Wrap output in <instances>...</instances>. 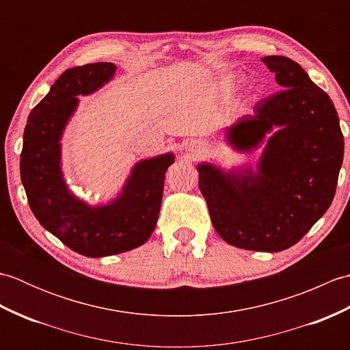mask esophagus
I'll return each instance as SVG.
<instances>
[{
    "label": "esophagus",
    "mask_w": 350,
    "mask_h": 350,
    "mask_svg": "<svg viewBox=\"0 0 350 350\" xmlns=\"http://www.w3.org/2000/svg\"><path fill=\"white\" fill-rule=\"evenodd\" d=\"M188 152H189L192 156L202 153V152H203L202 143H197V141H196V143H191V144L188 146Z\"/></svg>",
    "instance_id": "34e87169"
}]
</instances>
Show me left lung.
Masks as SVG:
<instances>
[{
  "label": "left lung",
  "mask_w": 350,
  "mask_h": 350,
  "mask_svg": "<svg viewBox=\"0 0 350 350\" xmlns=\"http://www.w3.org/2000/svg\"><path fill=\"white\" fill-rule=\"evenodd\" d=\"M262 62L284 88L260 100L254 113L226 132L227 143L250 152L266 143L257 170L197 165L198 187L212 224L227 243L277 252L299 242L336 196L345 141L329 96L287 57Z\"/></svg>",
  "instance_id": "8db88e82"
}]
</instances>
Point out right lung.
Instances as JSON below:
<instances>
[{
    "label": "right lung",
    "mask_w": 350,
    "mask_h": 350,
    "mask_svg": "<svg viewBox=\"0 0 350 350\" xmlns=\"http://www.w3.org/2000/svg\"><path fill=\"white\" fill-rule=\"evenodd\" d=\"M113 63L66 70L29 113L21 153V179L37 221L78 254L105 257L143 245L159 217L163 180L173 153L135 163L120 194L90 206L68 188L62 173L60 139L78 108L77 96L92 94L116 73Z\"/></svg>",
    "instance_id": "1"
}]
</instances>
